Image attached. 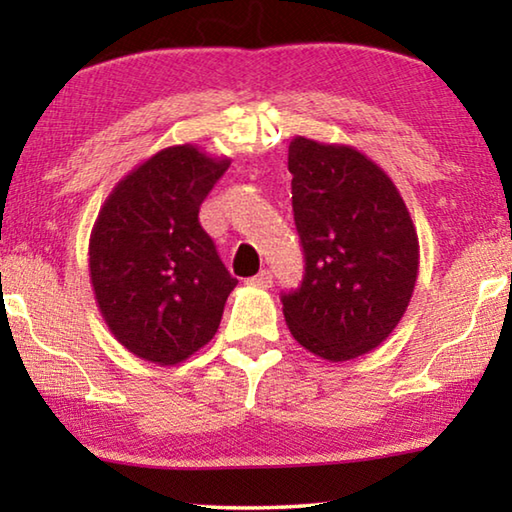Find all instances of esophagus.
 Listing matches in <instances>:
<instances>
[{"label": "esophagus", "instance_id": "34e87169", "mask_svg": "<svg viewBox=\"0 0 512 512\" xmlns=\"http://www.w3.org/2000/svg\"><path fill=\"white\" fill-rule=\"evenodd\" d=\"M246 284L248 287H257V289H268V287H273V273L271 271H259L257 275H253V277H248L246 280Z\"/></svg>", "mask_w": 512, "mask_h": 512}]
</instances>
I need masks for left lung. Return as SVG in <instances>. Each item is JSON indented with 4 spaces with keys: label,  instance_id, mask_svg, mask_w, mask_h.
Instances as JSON below:
<instances>
[{
    "label": "left lung",
    "instance_id": "1",
    "mask_svg": "<svg viewBox=\"0 0 512 512\" xmlns=\"http://www.w3.org/2000/svg\"><path fill=\"white\" fill-rule=\"evenodd\" d=\"M289 171L305 275L282 293L284 318L316 357L357 359L409 307L420 264L413 221L386 171L352 146L298 135Z\"/></svg>",
    "mask_w": 512,
    "mask_h": 512
}]
</instances>
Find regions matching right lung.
<instances>
[{
  "mask_svg": "<svg viewBox=\"0 0 512 512\" xmlns=\"http://www.w3.org/2000/svg\"><path fill=\"white\" fill-rule=\"evenodd\" d=\"M228 158L169 146L112 189L90 235L101 316L128 352L173 366L212 341L237 280L198 210Z\"/></svg>",
  "mask_w": 512,
  "mask_h": 512,
  "instance_id": "1",
  "label": "right lung"
}]
</instances>
